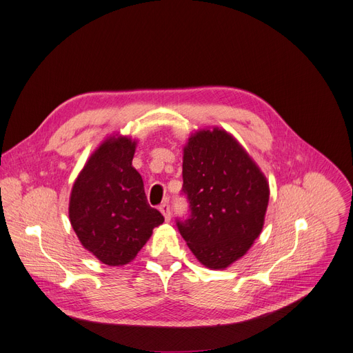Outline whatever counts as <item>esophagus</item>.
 I'll return each mask as SVG.
<instances>
[{"mask_svg":"<svg viewBox=\"0 0 353 353\" xmlns=\"http://www.w3.org/2000/svg\"><path fill=\"white\" fill-rule=\"evenodd\" d=\"M159 210L162 212V214H164L165 221H170L171 219V208H170V203L168 202H164L159 205Z\"/></svg>","mask_w":353,"mask_h":353,"instance_id":"34e87169","label":"esophagus"}]
</instances>
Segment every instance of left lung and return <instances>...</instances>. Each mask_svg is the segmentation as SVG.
Segmentation results:
<instances>
[{
    "label": "left lung",
    "mask_w": 353,
    "mask_h": 353,
    "mask_svg": "<svg viewBox=\"0 0 353 353\" xmlns=\"http://www.w3.org/2000/svg\"><path fill=\"white\" fill-rule=\"evenodd\" d=\"M182 194L186 218L176 228L196 259L226 268L259 237L268 185L248 152L223 130H203L183 150Z\"/></svg>",
    "instance_id": "1"
}]
</instances>
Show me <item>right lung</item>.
I'll return each instance as SVG.
<instances>
[{
    "mask_svg": "<svg viewBox=\"0 0 353 353\" xmlns=\"http://www.w3.org/2000/svg\"><path fill=\"white\" fill-rule=\"evenodd\" d=\"M135 143L110 139L86 162L74 181L69 219L83 248L101 263L121 265L145 245L152 229L164 222L151 208L144 182L131 162Z\"/></svg>",
    "mask_w": 353,
    "mask_h": 353,
    "instance_id": "1",
    "label": "right lung"
}]
</instances>
